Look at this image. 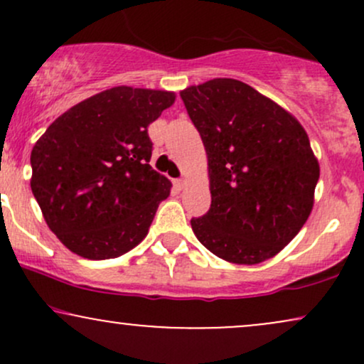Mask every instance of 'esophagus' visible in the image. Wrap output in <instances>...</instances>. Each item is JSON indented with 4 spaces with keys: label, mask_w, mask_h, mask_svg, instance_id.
<instances>
[{
    "label": "esophagus",
    "mask_w": 364,
    "mask_h": 364,
    "mask_svg": "<svg viewBox=\"0 0 364 364\" xmlns=\"http://www.w3.org/2000/svg\"><path fill=\"white\" fill-rule=\"evenodd\" d=\"M173 185H174V188H176V190H183V188H185V179H183V178L174 179Z\"/></svg>",
    "instance_id": "1"
}]
</instances>
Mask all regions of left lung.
Segmentation results:
<instances>
[{"label":"left lung","mask_w":364,"mask_h":364,"mask_svg":"<svg viewBox=\"0 0 364 364\" xmlns=\"http://www.w3.org/2000/svg\"><path fill=\"white\" fill-rule=\"evenodd\" d=\"M208 159L212 203L191 219L195 236L223 260L255 265L299 232L313 208L320 166L294 116L235 78L181 92Z\"/></svg>","instance_id":"1"}]
</instances>
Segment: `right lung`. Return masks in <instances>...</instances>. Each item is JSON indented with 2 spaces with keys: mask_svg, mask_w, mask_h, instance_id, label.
Wrapping results in <instances>:
<instances>
[{
  "mask_svg": "<svg viewBox=\"0 0 364 364\" xmlns=\"http://www.w3.org/2000/svg\"><path fill=\"white\" fill-rule=\"evenodd\" d=\"M174 99V92L114 87L63 112L36 141L32 193L70 252L106 260L147 236L171 190L149 164L147 128Z\"/></svg>",
  "mask_w": 364,
  "mask_h": 364,
  "instance_id": "obj_1",
  "label": "right lung"
}]
</instances>
